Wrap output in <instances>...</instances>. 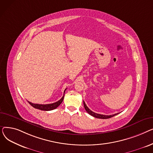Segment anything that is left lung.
<instances>
[{
    "label": "left lung",
    "instance_id": "1",
    "mask_svg": "<svg viewBox=\"0 0 153 153\" xmlns=\"http://www.w3.org/2000/svg\"><path fill=\"white\" fill-rule=\"evenodd\" d=\"M84 106L85 108V110H86V111L87 112L88 114H90L91 115L93 116L94 117L97 118H101V119H107V118H110L112 117H114L115 115H117V114H118V113L114 114V115H101V114H96L95 112H93L92 111H91L89 108L87 107V106L86 105V104L85 103L84 101Z\"/></svg>",
    "mask_w": 153,
    "mask_h": 153
}]
</instances>
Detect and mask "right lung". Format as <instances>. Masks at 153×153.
<instances>
[{
    "mask_svg": "<svg viewBox=\"0 0 153 153\" xmlns=\"http://www.w3.org/2000/svg\"><path fill=\"white\" fill-rule=\"evenodd\" d=\"M66 90V89H65V91ZM65 91H64V95L62 96V97L59 100H58V102H56L50 103V104H37V103H33L30 102H28V103L33 107H34L35 108H37V109H39V110H45V111L52 110H54V109L57 108L60 105V104L62 103V102L64 99V92H65Z\"/></svg>",
    "mask_w": 153,
    "mask_h": 153,
    "instance_id": "add662e5",
    "label": "right lung"
}]
</instances>
